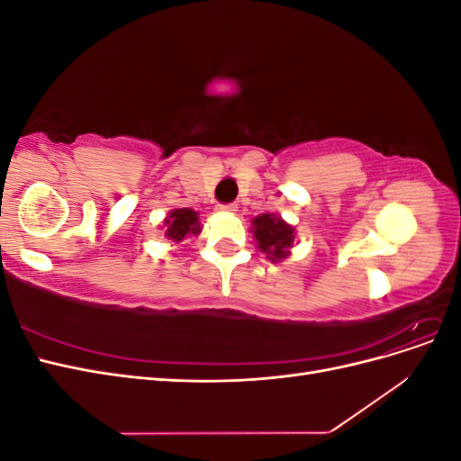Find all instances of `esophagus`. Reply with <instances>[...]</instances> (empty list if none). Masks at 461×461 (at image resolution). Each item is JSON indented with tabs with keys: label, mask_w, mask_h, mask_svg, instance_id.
I'll list each match as a JSON object with an SVG mask.
<instances>
[{
	"label": "esophagus",
	"mask_w": 461,
	"mask_h": 461,
	"mask_svg": "<svg viewBox=\"0 0 461 461\" xmlns=\"http://www.w3.org/2000/svg\"><path fill=\"white\" fill-rule=\"evenodd\" d=\"M217 209H219V212H229V213H234L236 209H239V205H236V203H219V205H217Z\"/></svg>",
	"instance_id": "esophagus-1"
}]
</instances>
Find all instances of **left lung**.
Segmentation results:
<instances>
[{
	"label": "left lung",
	"instance_id": "8db88e82",
	"mask_svg": "<svg viewBox=\"0 0 461 461\" xmlns=\"http://www.w3.org/2000/svg\"><path fill=\"white\" fill-rule=\"evenodd\" d=\"M252 222L258 246L261 252L271 258V261L285 259L290 254L288 249L292 248V242H294V229L286 225L281 217L263 213L258 215Z\"/></svg>",
	"mask_w": 461,
	"mask_h": 461
}]
</instances>
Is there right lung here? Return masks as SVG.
<instances>
[{"label": "right lung", "mask_w": 461, "mask_h": 461, "mask_svg": "<svg viewBox=\"0 0 461 461\" xmlns=\"http://www.w3.org/2000/svg\"><path fill=\"white\" fill-rule=\"evenodd\" d=\"M165 227H167V236L171 240L180 242L188 234H198L200 232V222H198V213L192 212L188 207L183 209H175L171 212L169 219H165Z\"/></svg>", "instance_id": "obj_1"}]
</instances>
